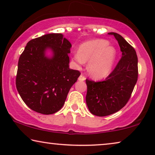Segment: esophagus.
I'll return each mask as SVG.
<instances>
[{"label": "esophagus", "mask_w": 155, "mask_h": 155, "mask_svg": "<svg viewBox=\"0 0 155 155\" xmlns=\"http://www.w3.org/2000/svg\"><path fill=\"white\" fill-rule=\"evenodd\" d=\"M78 80H79L80 81H84L86 80V78L82 74H81L79 78H78Z\"/></svg>", "instance_id": "1"}]
</instances>
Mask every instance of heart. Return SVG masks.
I'll use <instances>...</instances> for the list:
<instances>
[{"label":"heart","instance_id":"obj_1","mask_svg":"<svg viewBox=\"0 0 155 155\" xmlns=\"http://www.w3.org/2000/svg\"><path fill=\"white\" fill-rule=\"evenodd\" d=\"M108 44L104 39L86 41L80 46L79 51L73 53V60L79 64L89 61V74L97 79L105 78L113 67L116 55L115 48Z\"/></svg>","mask_w":155,"mask_h":155}]
</instances>
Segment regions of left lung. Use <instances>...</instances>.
<instances>
[{
  "instance_id": "left-lung-1",
  "label": "left lung",
  "mask_w": 155,
  "mask_h": 155,
  "mask_svg": "<svg viewBox=\"0 0 155 155\" xmlns=\"http://www.w3.org/2000/svg\"><path fill=\"white\" fill-rule=\"evenodd\" d=\"M114 35L122 52V58L114 71L104 81L86 80V102L92 114L111 115L122 109L130 98L138 78V58L133 48L120 35Z\"/></svg>"
}]
</instances>
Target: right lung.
<instances>
[{
	"instance_id": "1",
	"label": "right lung",
	"mask_w": 155,
	"mask_h": 155,
	"mask_svg": "<svg viewBox=\"0 0 155 155\" xmlns=\"http://www.w3.org/2000/svg\"><path fill=\"white\" fill-rule=\"evenodd\" d=\"M71 44L60 33L33 39L21 54L16 78L17 91L28 107L36 112L53 114L64 104L71 87L80 75L69 68ZM47 49L53 53L45 54Z\"/></svg>"
}]
</instances>
